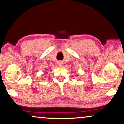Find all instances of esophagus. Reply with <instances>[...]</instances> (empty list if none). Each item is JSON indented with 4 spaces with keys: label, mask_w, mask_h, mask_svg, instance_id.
Returning <instances> with one entry per match:
<instances>
[{
    "label": "esophagus",
    "mask_w": 124,
    "mask_h": 124,
    "mask_svg": "<svg viewBox=\"0 0 124 124\" xmlns=\"http://www.w3.org/2000/svg\"><path fill=\"white\" fill-rule=\"evenodd\" d=\"M59 66H61V65H61V64H60V63H59Z\"/></svg>",
    "instance_id": "obj_1"
}]
</instances>
